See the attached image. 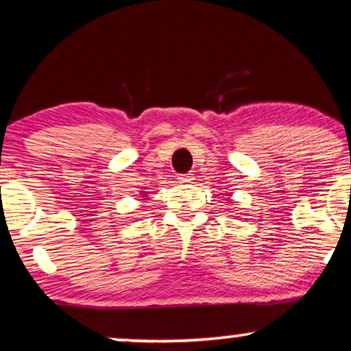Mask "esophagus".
<instances>
[{
	"instance_id": "obj_1",
	"label": "esophagus",
	"mask_w": 351,
	"mask_h": 351,
	"mask_svg": "<svg viewBox=\"0 0 351 351\" xmlns=\"http://www.w3.org/2000/svg\"><path fill=\"white\" fill-rule=\"evenodd\" d=\"M177 180H179V184H190V182L195 180V176L193 174H180L177 177Z\"/></svg>"
}]
</instances>
